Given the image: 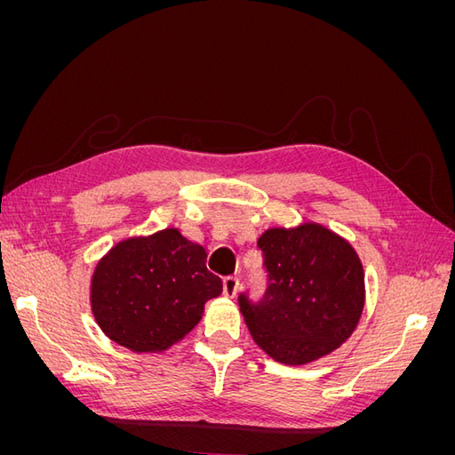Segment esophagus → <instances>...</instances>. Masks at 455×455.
<instances>
[{
    "label": "esophagus",
    "mask_w": 455,
    "mask_h": 455,
    "mask_svg": "<svg viewBox=\"0 0 455 455\" xmlns=\"http://www.w3.org/2000/svg\"><path fill=\"white\" fill-rule=\"evenodd\" d=\"M222 284H224V296L233 298V296L237 294V288H239V279L237 277H233V275H228V277H224Z\"/></svg>",
    "instance_id": "34e87169"
}]
</instances>
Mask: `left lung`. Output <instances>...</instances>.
<instances>
[{"label": "left lung", "mask_w": 455, "mask_h": 455, "mask_svg": "<svg viewBox=\"0 0 455 455\" xmlns=\"http://www.w3.org/2000/svg\"><path fill=\"white\" fill-rule=\"evenodd\" d=\"M258 249L267 273L264 298L239 296L252 339L292 366L338 349L364 307V271L353 246L319 224H304L267 229Z\"/></svg>", "instance_id": "obj_1"}]
</instances>
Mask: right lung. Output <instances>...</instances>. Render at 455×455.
<instances>
[{
	"mask_svg": "<svg viewBox=\"0 0 455 455\" xmlns=\"http://www.w3.org/2000/svg\"><path fill=\"white\" fill-rule=\"evenodd\" d=\"M206 252L171 228L121 241L94 269L91 306L102 332L136 353L164 351L201 321L222 279Z\"/></svg>",
	"mask_w": 455,
	"mask_h": 455,
	"instance_id": "right-lung-1",
	"label": "right lung"
}]
</instances>
